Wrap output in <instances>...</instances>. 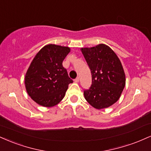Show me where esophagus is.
Instances as JSON below:
<instances>
[{"instance_id":"1","label":"esophagus","mask_w":151,"mask_h":151,"mask_svg":"<svg viewBox=\"0 0 151 151\" xmlns=\"http://www.w3.org/2000/svg\"><path fill=\"white\" fill-rule=\"evenodd\" d=\"M74 82L78 83V82H79V77H77L75 79H74Z\"/></svg>"}]
</instances>
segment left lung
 <instances>
[{
  "label": "left lung",
  "instance_id": "8db88e82",
  "mask_svg": "<svg viewBox=\"0 0 151 151\" xmlns=\"http://www.w3.org/2000/svg\"><path fill=\"white\" fill-rule=\"evenodd\" d=\"M89 67L92 83L83 91L87 102L96 109L110 107L117 102L125 86V74L115 52L105 44L81 48Z\"/></svg>",
  "mask_w": 151,
  "mask_h": 151
}]
</instances>
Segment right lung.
I'll return each mask as SVG.
<instances>
[{"label": "right lung", "instance_id": "1", "mask_svg": "<svg viewBox=\"0 0 151 151\" xmlns=\"http://www.w3.org/2000/svg\"><path fill=\"white\" fill-rule=\"evenodd\" d=\"M69 47L49 44L36 54L25 75L29 96L38 104L52 107L63 100L73 81L63 62L70 52Z\"/></svg>", "mask_w": 151, "mask_h": 151}]
</instances>
